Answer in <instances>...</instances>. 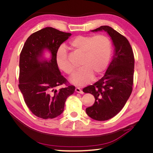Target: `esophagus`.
Segmentation results:
<instances>
[{
    "instance_id": "esophagus-1",
    "label": "esophagus",
    "mask_w": 153,
    "mask_h": 153,
    "mask_svg": "<svg viewBox=\"0 0 153 153\" xmlns=\"http://www.w3.org/2000/svg\"><path fill=\"white\" fill-rule=\"evenodd\" d=\"M75 91L76 92H78V93H80V94H84V92L82 91V90L80 89V87H76L75 89Z\"/></svg>"
}]
</instances>
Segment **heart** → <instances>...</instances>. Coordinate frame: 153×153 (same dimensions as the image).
Here are the masks:
<instances>
[{
	"instance_id": "1",
	"label": "heart",
	"mask_w": 153,
	"mask_h": 153,
	"mask_svg": "<svg viewBox=\"0 0 153 153\" xmlns=\"http://www.w3.org/2000/svg\"><path fill=\"white\" fill-rule=\"evenodd\" d=\"M71 47L82 55L80 64L82 66L71 78L73 84L82 85L88 84L96 76L102 73L107 67L112 53V44L104 35L94 36H78L69 43ZM59 68L68 75H71L74 67L67 57L66 50L60 47L55 55Z\"/></svg>"
}]
</instances>
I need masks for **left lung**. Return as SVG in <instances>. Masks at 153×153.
Masks as SVG:
<instances>
[{
  "label": "left lung",
  "instance_id": "8db88e82",
  "mask_svg": "<svg viewBox=\"0 0 153 153\" xmlns=\"http://www.w3.org/2000/svg\"><path fill=\"white\" fill-rule=\"evenodd\" d=\"M106 31L114 45V55L105 75L93 85L83 89L94 96L93 105L85 109L96 121H106L115 116L130 96L133 84L135 59L128 40L112 27L101 26L92 32Z\"/></svg>",
  "mask_w": 153,
  "mask_h": 153
}]
</instances>
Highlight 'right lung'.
<instances>
[{"mask_svg": "<svg viewBox=\"0 0 153 153\" xmlns=\"http://www.w3.org/2000/svg\"><path fill=\"white\" fill-rule=\"evenodd\" d=\"M71 35L52 27H46L32 34L20 55L19 89L32 114L44 119H53L64 111L65 101L75 92L61 74L55 60L61 45ZM45 49L51 53L49 60L42 59ZM63 84L65 88L57 89Z\"/></svg>", "mask_w": 153, "mask_h": 153, "instance_id": "right-lung-1", "label": "right lung"}]
</instances>
